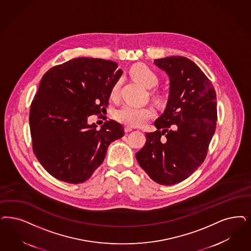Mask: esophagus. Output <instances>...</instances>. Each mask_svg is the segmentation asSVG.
<instances>
[{"instance_id": "1", "label": "esophagus", "mask_w": 251, "mask_h": 251, "mask_svg": "<svg viewBox=\"0 0 251 251\" xmlns=\"http://www.w3.org/2000/svg\"><path fill=\"white\" fill-rule=\"evenodd\" d=\"M124 130H125V132H130V131L132 130V128L130 127V126H126V127L124 128Z\"/></svg>"}]
</instances>
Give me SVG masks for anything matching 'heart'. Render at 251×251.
<instances>
[{
	"label": "heart",
	"instance_id": "obj_1",
	"mask_svg": "<svg viewBox=\"0 0 251 251\" xmlns=\"http://www.w3.org/2000/svg\"><path fill=\"white\" fill-rule=\"evenodd\" d=\"M130 76L133 79L147 88H153L158 83V77L154 70L145 64L134 65L130 70ZM120 90V81H117L111 89V98H117ZM158 101L162 100L161 96L157 97ZM154 110L150 106H135L124 104L114 114L115 119L119 122L132 127H138L154 117Z\"/></svg>",
	"mask_w": 251,
	"mask_h": 251
}]
</instances>
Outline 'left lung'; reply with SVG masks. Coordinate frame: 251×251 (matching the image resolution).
I'll return each mask as SVG.
<instances>
[{"label":"left lung","mask_w":251,"mask_h":251,"mask_svg":"<svg viewBox=\"0 0 251 251\" xmlns=\"http://www.w3.org/2000/svg\"><path fill=\"white\" fill-rule=\"evenodd\" d=\"M154 64L168 74L170 95L164 112L155 121L156 131L147 133L136 159L154 182L172 185L188 178L206 158L216 129V92L186 57L170 56Z\"/></svg>","instance_id":"1"}]
</instances>
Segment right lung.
I'll return each instance as SVG.
<instances>
[{"instance_id":"obj_1","label":"right lung","mask_w":251,"mask_h":251,"mask_svg":"<svg viewBox=\"0 0 251 251\" xmlns=\"http://www.w3.org/2000/svg\"><path fill=\"white\" fill-rule=\"evenodd\" d=\"M113 61L78 57L49 69L30 105L35 156L52 177L69 183L88 180L102 164L107 147L124 135L117 121L100 130L91 115L106 111L113 85L122 74Z\"/></svg>"}]
</instances>
